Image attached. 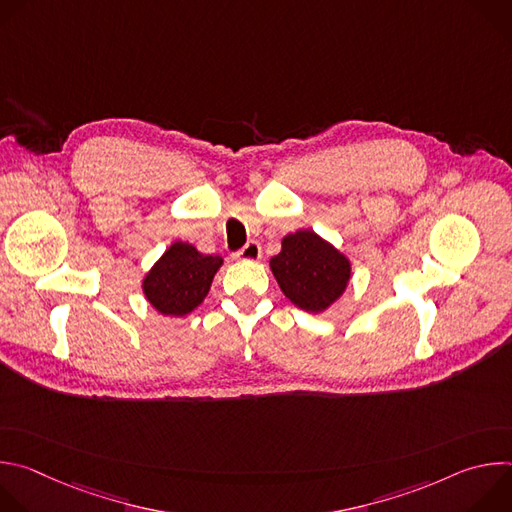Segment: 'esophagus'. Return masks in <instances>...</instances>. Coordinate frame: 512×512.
Masks as SVG:
<instances>
[{"label":"esophagus","instance_id":"esophagus-1","mask_svg":"<svg viewBox=\"0 0 512 512\" xmlns=\"http://www.w3.org/2000/svg\"><path fill=\"white\" fill-rule=\"evenodd\" d=\"M233 259H237V261H257V259H261V245L257 241H249L243 249L233 253Z\"/></svg>","mask_w":512,"mask_h":512}]
</instances>
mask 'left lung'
<instances>
[{"label":"left lung","mask_w":512,"mask_h":512,"mask_svg":"<svg viewBox=\"0 0 512 512\" xmlns=\"http://www.w3.org/2000/svg\"><path fill=\"white\" fill-rule=\"evenodd\" d=\"M269 267L283 296L312 314L328 310L350 281L348 257L310 229L283 237Z\"/></svg>","instance_id":"left-lung-1"}]
</instances>
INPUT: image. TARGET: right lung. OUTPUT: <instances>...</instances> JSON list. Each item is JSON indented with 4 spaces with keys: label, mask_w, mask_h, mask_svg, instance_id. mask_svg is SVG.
<instances>
[{
    "label": "right lung",
    "mask_w": 512,
    "mask_h": 512,
    "mask_svg": "<svg viewBox=\"0 0 512 512\" xmlns=\"http://www.w3.org/2000/svg\"><path fill=\"white\" fill-rule=\"evenodd\" d=\"M221 255H204L194 245L176 241L143 277V294L164 316H186L208 296Z\"/></svg>",
    "instance_id": "obj_1"
}]
</instances>
